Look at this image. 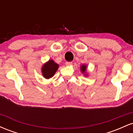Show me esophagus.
<instances>
[{
  "instance_id": "esophagus-1",
  "label": "esophagus",
  "mask_w": 133,
  "mask_h": 133,
  "mask_svg": "<svg viewBox=\"0 0 133 133\" xmlns=\"http://www.w3.org/2000/svg\"><path fill=\"white\" fill-rule=\"evenodd\" d=\"M72 62H65V65H68V66H69V65H72Z\"/></svg>"
}]
</instances>
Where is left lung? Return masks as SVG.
I'll return each mask as SVG.
<instances>
[{
    "mask_svg": "<svg viewBox=\"0 0 133 133\" xmlns=\"http://www.w3.org/2000/svg\"><path fill=\"white\" fill-rule=\"evenodd\" d=\"M80 68H81V71L82 73H84H84H86V68H87V67H86V65H84V64L82 65L81 66ZM87 75H88V74H86V75H85V76H86Z\"/></svg>",
    "mask_w": 133,
    "mask_h": 133,
    "instance_id": "left-lung-1",
    "label": "left lung"
}]
</instances>
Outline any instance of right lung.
<instances>
[{
	"mask_svg": "<svg viewBox=\"0 0 133 133\" xmlns=\"http://www.w3.org/2000/svg\"><path fill=\"white\" fill-rule=\"evenodd\" d=\"M58 68H59V65L57 63H56L54 61L51 59L42 65V75L45 79L51 78V77H53L55 73L57 71Z\"/></svg>",
	"mask_w": 133,
	"mask_h": 133,
	"instance_id": "obj_1",
	"label": "right lung"
}]
</instances>
